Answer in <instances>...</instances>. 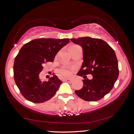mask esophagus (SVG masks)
I'll use <instances>...</instances> for the list:
<instances>
[{
  "label": "esophagus",
  "mask_w": 134,
  "mask_h": 134,
  "mask_svg": "<svg viewBox=\"0 0 134 134\" xmlns=\"http://www.w3.org/2000/svg\"><path fill=\"white\" fill-rule=\"evenodd\" d=\"M64 80H65V81H66V82H68L69 83H71L72 81V79H65Z\"/></svg>",
  "instance_id": "1"
}]
</instances>
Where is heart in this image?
Masks as SVG:
<instances>
[{"instance_id":"b5f03b06","label":"heart","mask_w":134,"mask_h":134,"mask_svg":"<svg viewBox=\"0 0 134 134\" xmlns=\"http://www.w3.org/2000/svg\"><path fill=\"white\" fill-rule=\"evenodd\" d=\"M77 46H78V45H72L71 46H70L69 47V51L71 50L72 48H75ZM59 73L63 76H69L70 75H71V74L72 73V70L71 69H70V68L64 67L59 70Z\"/></svg>"}]
</instances>
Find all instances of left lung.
<instances>
[{"instance_id":"8db88e82","label":"left lung","mask_w":134,"mask_h":134,"mask_svg":"<svg viewBox=\"0 0 134 134\" xmlns=\"http://www.w3.org/2000/svg\"><path fill=\"white\" fill-rule=\"evenodd\" d=\"M71 41L82 47L83 62L77 75L83 77V86L76 90L84 100L94 102L102 99L114 86L119 76L118 62L115 51L107 42L86 37L72 38ZM92 74L89 80L85 75Z\"/></svg>"}]
</instances>
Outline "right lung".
<instances>
[{
    "label": "right lung",
    "mask_w": 134,
    "mask_h": 134,
    "mask_svg": "<svg viewBox=\"0 0 134 134\" xmlns=\"http://www.w3.org/2000/svg\"><path fill=\"white\" fill-rule=\"evenodd\" d=\"M70 41L69 38H39L23 45L16 56L13 77L22 96L35 103H43L54 96L63 82L54 75L48 81L40 80L43 66L53 62L55 55Z\"/></svg>",
    "instance_id": "right-lung-1"
}]
</instances>
